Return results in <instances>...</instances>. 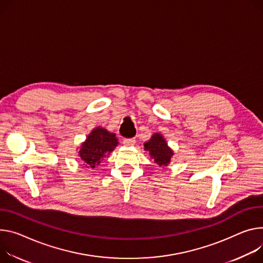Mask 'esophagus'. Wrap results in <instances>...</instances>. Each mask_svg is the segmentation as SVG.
<instances>
[{
  "label": "esophagus",
  "instance_id": "obj_1",
  "mask_svg": "<svg viewBox=\"0 0 263 263\" xmlns=\"http://www.w3.org/2000/svg\"><path fill=\"white\" fill-rule=\"evenodd\" d=\"M123 144L125 147H132L135 144V139L134 138H126V139H124Z\"/></svg>",
  "mask_w": 263,
  "mask_h": 263
}]
</instances>
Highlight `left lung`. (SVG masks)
I'll return each instance as SVG.
<instances>
[{"mask_svg": "<svg viewBox=\"0 0 263 263\" xmlns=\"http://www.w3.org/2000/svg\"><path fill=\"white\" fill-rule=\"evenodd\" d=\"M144 149L160 168H164V166L170 164L174 155V151L168 146V142L160 133H154L151 138L144 144Z\"/></svg>", "mask_w": 263, "mask_h": 263, "instance_id": "1", "label": "left lung"}]
</instances>
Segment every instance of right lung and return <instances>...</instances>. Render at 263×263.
Wrapping results in <instances>:
<instances>
[{
  "label": "right lung",
  "mask_w": 263,
  "mask_h": 263,
  "mask_svg": "<svg viewBox=\"0 0 263 263\" xmlns=\"http://www.w3.org/2000/svg\"><path fill=\"white\" fill-rule=\"evenodd\" d=\"M118 146L115 133L103 127H97L88 134L79 148V156L87 168L93 169L101 164Z\"/></svg>",
  "instance_id": "1"
}]
</instances>
